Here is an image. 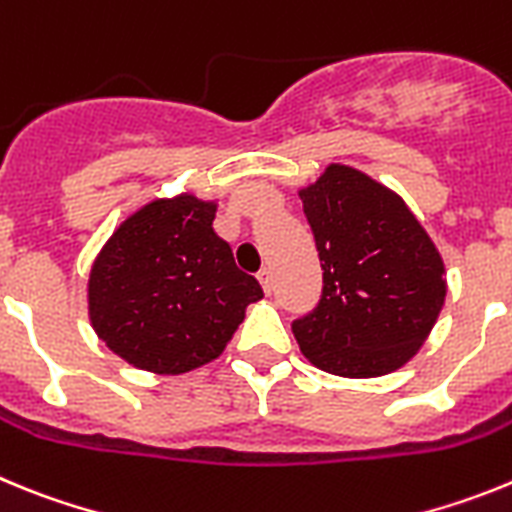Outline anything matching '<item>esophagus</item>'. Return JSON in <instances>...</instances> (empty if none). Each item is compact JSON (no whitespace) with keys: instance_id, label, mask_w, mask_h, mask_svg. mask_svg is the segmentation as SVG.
<instances>
[{"instance_id":"34e87169","label":"esophagus","mask_w":512,"mask_h":512,"mask_svg":"<svg viewBox=\"0 0 512 512\" xmlns=\"http://www.w3.org/2000/svg\"><path fill=\"white\" fill-rule=\"evenodd\" d=\"M259 282L264 287L266 295H271V289H274V279H271V271L269 269H261L259 271Z\"/></svg>"}]
</instances>
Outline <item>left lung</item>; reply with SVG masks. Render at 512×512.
I'll return each instance as SVG.
<instances>
[{"label":"left lung","mask_w":512,"mask_h":512,"mask_svg":"<svg viewBox=\"0 0 512 512\" xmlns=\"http://www.w3.org/2000/svg\"><path fill=\"white\" fill-rule=\"evenodd\" d=\"M323 292L292 323L300 351L338 377H382L415 356L446 297L443 261L408 205L351 166L300 189Z\"/></svg>","instance_id":"obj_1"}]
</instances>
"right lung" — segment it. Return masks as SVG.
I'll return each mask as SVG.
<instances>
[{
  "instance_id": "1",
  "label": "right lung",
  "mask_w": 512,
  "mask_h": 512,
  "mask_svg": "<svg viewBox=\"0 0 512 512\" xmlns=\"http://www.w3.org/2000/svg\"><path fill=\"white\" fill-rule=\"evenodd\" d=\"M215 202L153 200L104 243L89 274V318L128 364L184 374L217 359L264 297L212 230Z\"/></svg>"
}]
</instances>
